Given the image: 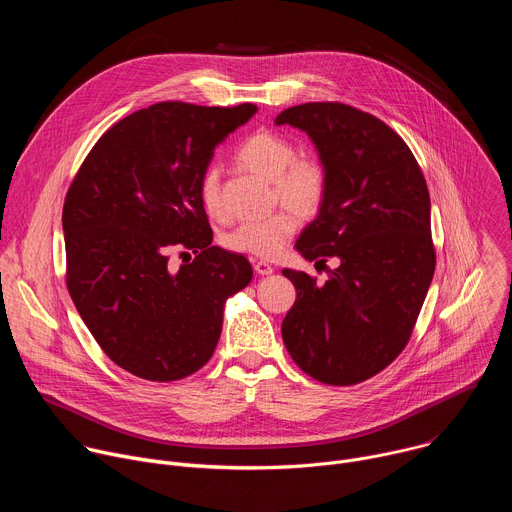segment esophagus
Here are the masks:
<instances>
[{
	"instance_id": "obj_1",
	"label": "esophagus",
	"mask_w": 512,
	"mask_h": 512,
	"mask_svg": "<svg viewBox=\"0 0 512 512\" xmlns=\"http://www.w3.org/2000/svg\"><path fill=\"white\" fill-rule=\"evenodd\" d=\"M253 267H255V271L259 275H271L275 271V267L271 263H267V261H253Z\"/></svg>"
}]
</instances>
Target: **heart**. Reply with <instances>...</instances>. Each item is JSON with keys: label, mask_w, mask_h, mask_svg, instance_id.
<instances>
[{"label": "heart", "mask_w": 512, "mask_h": 512, "mask_svg": "<svg viewBox=\"0 0 512 512\" xmlns=\"http://www.w3.org/2000/svg\"><path fill=\"white\" fill-rule=\"evenodd\" d=\"M237 160L247 170L271 180L275 196L304 214L314 212L324 200L326 172L322 164L310 156H296L294 143L277 133L259 131L247 137L239 145ZM198 196L204 210L223 221L227 212L221 198V172L216 166L202 172ZM291 208H279L259 221L237 225L225 235V247L261 259L277 257L300 225L298 214Z\"/></svg>", "instance_id": "obj_1"}]
</instances>
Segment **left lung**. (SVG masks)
<instances>
[{
    "label": "left lung",
    "instance_id": "8db88e82",
    "mask_svg": "<svg viewBox=\"0 0 512 512\" xmlns=\"http://www.w3.org/2000/svg\"><path fill=\"white\" fill-rule=\"evenodd\" d=\"M275 123L306 131L326 172L318 216L296 249L316 265L338 259L326 283L283 269L298 296L281 336L312 379L356 385L401 354L427 296L435 271L427 184L407 143L371 113L306 103Z\"/></svg>",
    "mask_w": 512,
    "mask_h": 512
}]
</instances>
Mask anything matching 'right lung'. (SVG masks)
I'll return each mask as SVG.
<instances>
[{
	"label": "right lung",
	"mask_w": 512,
	"mask_h": 512,
	"mask_svg": "<svg viewBox=\"0 0 512 512\" xmlns=\"http://www.w3.org/2000/svg\"><path fill=\"white\" fill-rule=\"evenodd\" d=\"M255 111L139 109L99 137L66 192L68 294L103 352L139 379L170 383L202 369L225 302L253 279L243 255L210 245L198 182L216 145ZM176 248L197 257L174 268Z\"/></svg>",
	"instance_id": "obj_1"
}]
</instances>
